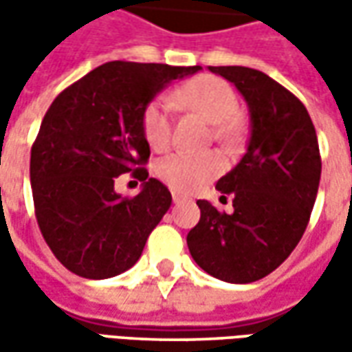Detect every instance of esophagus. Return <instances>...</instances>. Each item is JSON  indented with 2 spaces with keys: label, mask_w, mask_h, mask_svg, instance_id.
Masks as SVG:
<instances>
[{
  "label": "esophagus",
  "mask_w": 352,
  "mask_h": 352,
  "mask_svg": "<svg viewBox=\"0 0 352 352\" xmlns=\"http://www.w3.org/2000/svg\"><path fill=\"white\" fill-rule=\"evenodd\" d=\"M172 199H174V204H184V201H188V197L182 196V194H178V192L172 194Z\"/></svg>",
  "instance_id": "esophagus-1"
}]
</instances>
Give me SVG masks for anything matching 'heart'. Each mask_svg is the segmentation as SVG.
Masks as SVG:
<instances>
[{"instance_id": "b5f03b06", "label": "heart", "mask_w": 352, "mask_h": 352, "mask_svg": "<svg viewBox=\"0 0 352 352\" xmlns=\"http://www.w3.org/2000/svg\"><path fill=\"white\" fill-rule=\"evenodd\" d=\"M174 100L196 111L215 125L219 141H231L236 133L239 98L231 84L211 74H199L184 82L174 91ZM144 141L151 148L164 151L172 141L170 102L160 96L146 103L141 116ZM223 172V160L215 153H186L178 151L156 162V174L176 192H196Z\"/></svg>"}]
</instances>
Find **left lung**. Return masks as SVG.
Instances as JSON below:
<instances>
[{"mask_svg":"<svg viewBox=\"0 0 352 352\" xmlns=\"http://www.w3.org/2000/svg\"><path fill=\"white\" fill-rule=\"evenodd\" d=\"M243 94L250 111L247 153L215 188L233 211L197 199L188 249L199 268L231 284L268 276L296 249L309 223L321 178L319 142L305 105L261 70L210 66Z\"/></svg>","mask_w":352,"mask_h":352,"instance_id":"1","label":"left lung"}]
</instances>
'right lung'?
<instances>
[{
    "label": "right lung",
    "instance_id": "add662e5",
    "mask_svg": "<svg viewBox=\"0 0 352 352\" xmlns=\"http://www.w3.org/2000/svg\"><path fill=\"white\" fill-rule=\"evenodd\" d=\"M199 66L105 62L50 103L31 148V188L38 229L70 272L103 280L129 270L172 204L149 178L151 148L141 116L156 94ZM131 172L144 179L135 198L115 192Z\"/></svg>",
    "mask_w": 352,
    "mask_h": 352
}]
</instances>
